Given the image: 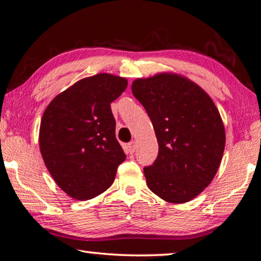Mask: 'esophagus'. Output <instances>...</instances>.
Instances as JSON below:
<instances>
[{
    "label": "esophagus",
    "mask_w": 261,
    "mask_h": 261,
    "mask_svg": "<svg viewBox=\"0 0 261 261\" xmlns=\"http://www.w3.org/2000/svg\"><path fill=\"white\" fill-rule=\"evenodd\" d=\"M128 147H129V150L130 152H134L135 149H136V141L135 140H132L129 144H128Z\"/></svg>",
    "instance_id": "obj_1"
}]
</instances>
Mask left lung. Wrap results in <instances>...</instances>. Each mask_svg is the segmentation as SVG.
I'll list each match as a JSON object with an SVG mask.
<instances>
[{
	"label": "left lung",
	"mask_w": 261,
	"mask_h": 261,
	"mask_svg": "<svg viewBox=\"0 0 261 261\" xmlns=\"http://www.w3.org/2000/svg\"><path fill=\"white\" fill-rule=\"evenodd\" d=\"M132 92L159 141V156L143 169L148 187L170 203L189 202L221 164L225 132L219 110L198 84L172 72L135 80Z\"/></svg>",
	"instance_id": "obj_1"
}]
</instances>
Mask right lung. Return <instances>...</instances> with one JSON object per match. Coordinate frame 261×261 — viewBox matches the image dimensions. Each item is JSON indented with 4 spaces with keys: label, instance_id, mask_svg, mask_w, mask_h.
<instances>
[{
    "label": "right lung",
    "instance_id": "right-lung-1",
    "mask_svg": "<svg viewBox=\"0 0 261 261\" xmlns=\"http://www.w3.org/2000/svg\"><path fill=\"white\" fill-rule=\"evenodd\" d=\"M127 80L97 74L72 84L42 114L39 147L55 182L76 200L101 194L114 181L126 155L115 138L111 102L126 90Z\"/></svg>",
    "mask_w": 261,
    "mask_h": 261
}]
</instances>
